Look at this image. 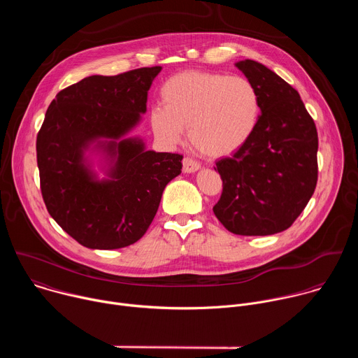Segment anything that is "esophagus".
I'll return each mask as SVG.
<instances>
[{
  "label": "esophagus",
  "instance_id": "esophagus-1",
  "mask_svg": "<svg viewBox=\"0 0 358 358\" xmlns=\"http://www.w3.org/2000/svg\"><path fill=\"white\" fill-rule=\"evenodd\" d=\"M201 169V164L198 163V162H195V160H192V159H189V157H185L184 160H182V171L184 173H195V171H198Z\"/></svg>",
  "mask_w": 358,
  "mask_h": 358
}]
</instances>
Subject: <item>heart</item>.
<instances>
[{
  "label": "heart",
  "instance_id": "1",
  "mask_svg": "<svg viewBox=\"0 0 358 358\" xmlns=\"http://www.w3.org/2000/svg\"><path fill=\"white\" fill-rule=\"evenodd\" d=\"M163 105L150 112L151 129L166 145H177L188 127L192 145L208 157L241 150L261 119L259 92L245 76L187 71L162 86Z\"/></svg>",
  "mask_w": 358,
  "mask_h": 358
}]
</instances>
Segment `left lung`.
<instances>
[{"label":"left lung","mask_w":358,"mask_h":358,"mask_svg":"<svg viewBox=\"0 0 358 358\" xmlns=\"http://www.w3.org/2000/svg\"><path fill=\"white\" fill-rule=\"evenodd\" d=\"M236 68L261 96V119L250 140L215 164L222 194L214 214L232 234L273 235L287 229L317 184V130L296 89L265 65Z\"/></svg>","instance_id":"1"}]
</instances>
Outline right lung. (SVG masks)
I'll use <instances>...</instances> for the list:
<instances>
[{"mask_svg": "<svg viewBox=\"0 0 358 358\" xmlns=\"http://www.w3.org/2000/svg\"><path fill=\"white\" fill-rule=\"evenodd\" d=\"M160 71L87 76L61 90L46 110L36 137L42 196L50 217L86 248L137 242L155 220L166 185L181 174V155L147 150L143 138L127 136L141 122Z\"/></svg>", "mask_w": 358, "mask_h": 358, "instance_id": "1", "label": "right lung"}]
</instances>
